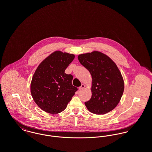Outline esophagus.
<instances>
[{"mask_svg":"<svg viewBox=\"0 0 152 152\" xmlns=\"http://www.w3.org/2000/svg\"><path fill=\"white\" fill-rule=\"evenodd\" d=\"M85 87H86V86H85L84 84H81V86L79 88V89H83L85 88Z\"/></svg>","mask_w":152,"mask_h":152,"instance_id":"34e87169","label":"esophagus"}]
</instances>
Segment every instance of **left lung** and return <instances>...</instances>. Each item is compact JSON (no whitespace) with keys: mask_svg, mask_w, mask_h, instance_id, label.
Returning <instances> with one entry per match:
<instances>
[{"mask_svg":"<svg viewBox=\"0 0 152 152\" xmlns=\"http://www.w3.org/2000/svg\"><path fill=\"white\" fill-rule=\"evenodd\" d=\"M78 59L92 78V97L85 102L88 110L96 115H104L115 108L124 90L123 76L115 63L99 51L79 55Z\"/></svg>","mask_w":152,"mask_h":152,"instance_id":"obj_1","label":"left lung"}]
</instances>
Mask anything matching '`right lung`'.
Masks as SVG:
<instances>
[{
  "label": "right lung",
  "instance_id": "right-lung-1",
  "mask_svg": "<svg viewBox=\"0 0 152 152\" xmlns=\"http://www.w3.org/2000/svg\"><path fill=\"white\" fill-rule=\"evenodd\" d=\"M75 55L55 51L37 68L31 83V93L36 104L45 112L57 114L63 111L77 91L73 86L72 75L65 73Z\"/></svg>",
  "mask_w": 152,
  "mask_h": 152
}]
</instances>
